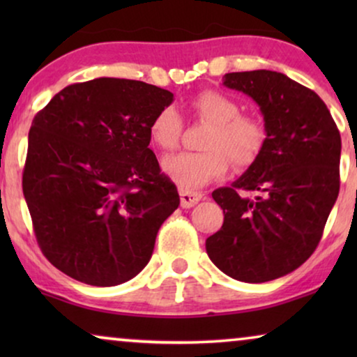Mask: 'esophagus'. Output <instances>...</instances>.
<instances>
[{"instance_id":"obj_1","label":"esophagus","mask_w":357,"mask_h":357,"mask_svg":"<svg viewBox=\"0 0 357 357\" xmlns=\"http://www.w3.org/2000/svg\"><path fill=\"white\" fill-rule=\"evenodd\" d=\"M178 193H180V204H182V208H192L203 198L202 193L190 192V190H183V188H180Z\"/></svg>"}]
</instances>
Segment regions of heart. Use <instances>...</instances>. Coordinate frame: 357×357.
I'll list each match as a JSON object with an SVG mask.
<instances>
[{"label":"heart","instance_id":"heart-1","mask_svg":"<svg viewBox=\"0 0 357 357\" xmlns=\"http://www.w3.org/2000/svg\"><path fill=\"white\" fill-rule=\"evenodd\" d=\"M195 119L208 121L203 151L180 153L164 159L162 169L183 190L204 187L222 177L229 165L245 169L260 158L266 144V126L261 119L241 114V104L219 91H203L190 102ZM149 138L162 151L178 146L183 120L174 105L155 112L149 121Z\"/></svg>","mask_w":357,"mask_h":357}]
</instances>
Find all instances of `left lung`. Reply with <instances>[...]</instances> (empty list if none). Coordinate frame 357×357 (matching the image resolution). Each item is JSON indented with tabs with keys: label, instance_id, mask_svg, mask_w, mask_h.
<instances>
[{
	"label": "left lung",
	"instance_id": "left-lung-1",
	"mask_svg": "<svg viewBox=\"0 0 357 357\" xmlns=\"http://www.w3.org/2000/svg\"><path fill=\"white\" fill-rule=\"evenodd\" d=\"M222 79L260 105L268 138L241 178L213 192L224 222L206 252L234 280L266 282L294 271L319 245L340 192L341 136L325 102L282 73Z\"/></svg>",
	"mask_w": 357,
	"mask_h": 357
}]
</instances>
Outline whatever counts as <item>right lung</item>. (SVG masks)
<instances>
[{
    "instance_id": "1",
    "label": "right lung",
    "mask_w": 357,
    "mask_h": 357,
    "mask_svg": "<svg viewBox=\"0 0 357 357\" xmlns=\"http://www.w3.org/2000/svg\"><path fill=\"white\" fill-rule=\"evenodd\" d=\"M174 94L99 77L58 92L33 116L22 192L38 247L73 280L116 286L148 265L178 208L149 146V121Z\"/></svg>"
}]
</instances>
